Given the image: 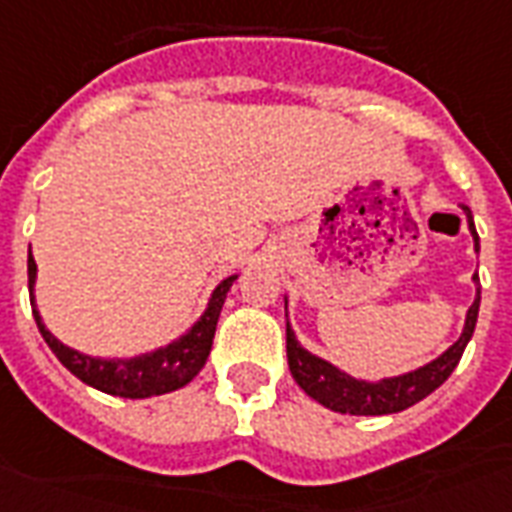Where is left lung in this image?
<instances>
[{
    "label": "left lung",
    "instance_id": "obj_1",
    "mask_svg": "<svg viewBox=\"0 0 512 512\" xmlns=\"http://www.w3.org/2000/svg\"><path fill=\"white\" fill-rule=\"evenodd\" d=\"M466 212V223L475 240V251H480V237L475 231V220L469 207H461ZM477 283V275H475ZM477 311H480V292H477L472 308L466 311L464 333L461 338L417 371L409 374L390 376V379H379V382H365V379H354V376L343 374L341 368L327 363L322 357H316L308 349H302L300 341L294 338V330L286 322V357H289V371H292L294 382L300 384L305 393L311 395L313 401H319L327 409L341 414H395L404 412L417 401H423L425 395H431L439 384L447 382V376L453 374L455 365L464 354L466 343L475 333Z\"/></svg>",
    "mask_w": 512,
    "mask_h": 512
}]
</instances>
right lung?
Listing matches in <instances>:
<instances>
[{"instance_id": "right-lung-1", "label": "right lung", "mask_w": 512, "mask_h": 512, "mask_svg": "<svg viewBox=\"0 0 512 512\" xmlns=\"http://www.w3.org/2000/svg\"><path fill=\"white\" fill-rule=\"evenodd\" d=\"M26 272H29V302H32V313L40 335L46 338L48 349L57 354V360L65 365L67 371L78 376L81 382L95 387L100 393L119 395V398H152V395L171 393L179 390L199 374L207 357H210L212 338H215V327H218V316L226 294H229L231 283L237 281V275H229L215 286L207 311L201 313V319L188 333L179 335L177 341H171L169 346H160L155 352L138 354V357H128V360H106V357H89L76 349H70L62 341H57L54 335L48 333L46 324L40 319V313L35 308V278L37 264L32 259H26Z\"/></svg>"}]
</instances>
